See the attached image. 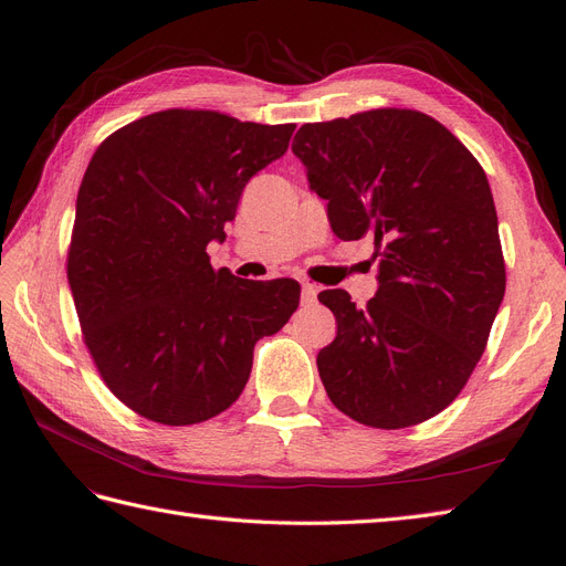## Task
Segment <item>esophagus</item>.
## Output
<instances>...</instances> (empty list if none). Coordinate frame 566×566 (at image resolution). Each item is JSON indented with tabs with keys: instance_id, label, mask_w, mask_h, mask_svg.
I'll return each instance as SVG.
<instances>
[{
	"instance_id": "obj_1",
	"label": "esophagus",
	"mask_w": 566,
	"mask_h": 566,
	"mask_svg": "<svg viewBox=\"0 0 566 566\" xmlns=\"http://www.w3.org/2000/svg\"><path fill=\"white\" fill-rule=\"evenodd\" d=\"M316 295H318V287L312 285V283H302V304L310 306L316 302Z\"/></svg>"
}]
</instances>
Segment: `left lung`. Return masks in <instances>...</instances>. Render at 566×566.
<instances>
[{
  "mask_svg": "<svg viewBox=\"0 0 566 566\" xmlns=\"http://www.w3.org/2000/svg\"><path fill=\"white\" fill-rule=\"evenodd\" d=\"M293 153L328 200L335 235H370L380 262L364 310L345 290L318 295L337 321L316 358L325 391L380 430L434 418L470 380L505 295L482 165L434 117L408 108L302 125Z\"/></svg>",
  "mask_w": 566,
  "mask_h": 566,
  "instance_id": "left-lung-1",
  "label": "left lung"
}]
</instances>
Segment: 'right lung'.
<instances>
[{
	"label": "right lung",
	"instance_id": "add662e5",
	"mask_svg": "<svg viewBox=\"0 0 566 566\" xmlns=\"http://www.w3.org/2000/svg\"><path fill=\"white\" fill-rule=\"evenodd\" d=\"M295 125L169 108L113 132L80 184L67 250L82 337L101 378L134 413L196 424L250 378L256 339L300 304L293 279L212 269L245 184L287 150Z\"/></svg>",
	"mask_w": 566,
	"mask_h": 566
}]
</instances>
